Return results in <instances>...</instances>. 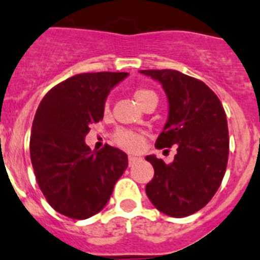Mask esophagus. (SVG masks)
<instances>
[{
    "label": "esophagus",
    "instance_id": "34e87169",
    "mask_svg": "<svg viewBox=\"0 0 260 260\" xmlns=\"http://www.w3.org/2000/svg\"><path fill=\"white\" fill-rule=\"evenodd\" d=\"M140 158L139 157H135V155H128V164H129V166H132L135 162L139 161Z\"/></svg>",
    "mask_w": 260,
    "mask_h": 260
}]
</instances>
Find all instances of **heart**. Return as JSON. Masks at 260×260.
I'll use <instances>...</instances> for the list:
<instances>
[{
    "label": "heart",
    "instance_id": "1",
    "mask_svg": "<svg viewBox=\"0 0 260 260\" xmlns=\"http://www.w3.org/2000/svg\"><path fill=\"white\" fill-rule=\"evenodd\" d=\"M133 98L143 108H146L152 103H157L158 101L157 94L152 89L145 86H139L133 90ZM103 111L105 114L108 112V103L105 105ZM112 143L128 152H139L145 143V135L136 131L119 129L112 135Z\"/></svg>",
    "mask_w": 260,
    "mask_h": 260
}]
</instances>
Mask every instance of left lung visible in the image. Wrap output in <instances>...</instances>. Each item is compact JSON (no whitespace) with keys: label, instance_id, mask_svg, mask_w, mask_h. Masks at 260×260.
Returning a JSON list of instances; mask_svg holds the SVG:
<instances>
[{"label":"left lung","instance_id":"left-lung-1","mask_svg":"<svg viewBox=\"0 0 260 260\" xmlns=\"http://www.w3.org/2000/svg\"><path fill=\"white\" fill-rule=\"evenodd\" d=\"M162 83L169 99V119L155 148L178 145L166 165L154 155L146 195L171 217H186L208 204L220 187L229 157L226 115L218 96L203 81L173 69L140 71Z\"/></svg>","mask_w":260,"mask_h":260}]
</instances>
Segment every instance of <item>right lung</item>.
<instances>
[{"label":"right lung","instance_id":"obj_1","mask_svg":"<svg viewBox=\"0 0 260 260\" xmlns=\"http://www.w3.org/2000/svg\"><path fill=\"white\" fill-rule=\"evenodd\" d=\"M124 72L81 73L52 87L34 117L30 154L36 180L52 208L85 220L110 200L128 166L120 149L105 145L91 152L85 144L90 125L103 119L108 92Z\"/></svg>","mask_w":260,"mask_h":260}]
</instances>
